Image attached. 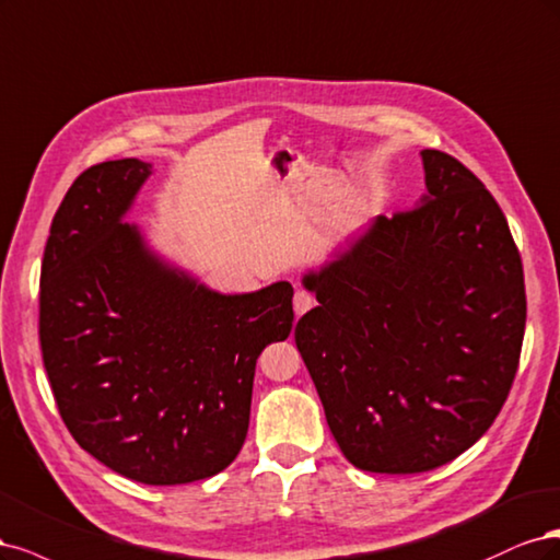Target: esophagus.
<instances>
[{
    "label": "esophagus",
    "instance_id": "obj_1",
    "mask_svg": "<svg viewBox=\"0 0 560 560\" xmlns=\"http://www.w3.org/2000/svg\"><path fill=\"white\" fill-rule=\"evenodd\" d=\"M316 304V300L306 293V291H298L295 293V298H293V310H295V314L298 316H302V314H306L312 310V306Z\"/></svg>",
    "mask_w": 560,
    "mask_h": 560
}]
</instances>
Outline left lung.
<instances>
[{"label":"left lung","mask_w":560,"mask_h":560,"mask_svg":"<svg viewBox=\"0 0 560 560\" xmlns=\"http://www.w3.org/2000/svg\"><path fill=\"white\" fill-rule=\"evenodd\" d=\"M417 209L376 219L302 285L295 326L341 454L365 472L454 460L508 400L526 330V285L502 209L448 153L421 151Z\"/></svg>","instance_id":"1"}]
</instances>
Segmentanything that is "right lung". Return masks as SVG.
I'll return each instance as SVG.
<instances>
[{"label": "right lung", "mask_w": 560, "mask_h": 560, "mask_svg": "<svg viewBox=\"0 0 560 560\" xmlns=\"http://www.w3.org/2000/svg\"><path fill=\"white\" fill-rule=\"evenodd\" d=\"M151 162L85 170L42 262L44 368L71 438L151 486L219 475L246 440L256 360L293 328V285L225 295L167 262L125 213Z\"/></svg>", "instance_id": "add662e5"}]
</instances>
